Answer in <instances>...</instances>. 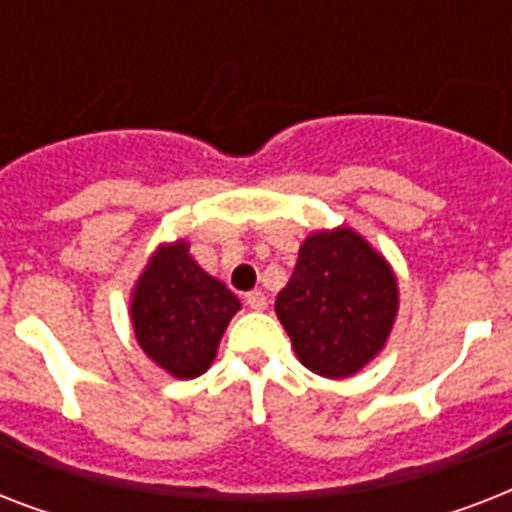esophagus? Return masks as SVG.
Segmentation results:
<instances>
[{
	"instance_id": "esophagus-1",
	"label": "esophagus",
	"mask_w": 512,
	"mask_h": 512,
	"mask_svg": "<svg viewBox=\"0 0 512 512\" xmlns=\"http://www.w3.org/2000/svg\"><path fill=\"white\" fill-rule=\"evenodd\" d=\"M247 305L252 311H265V308H268V297H265V292L255 289V292H249L247 295Z\"/></svg>"
}]
</instances>
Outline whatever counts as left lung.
Instances as JSON below:
<instances>
[{
    "label": "left lung",
    "mask_w": 512,
    "mask_h": 512,
    "mask_svg": "<svg viewBox=\"0 0 512 512\" xmlns=\"http://www.w3.org/2000/svg\"><path fill=\"white\" fill-rule=\"evenodd\" d=\"M398 281L388 260L350 228L311 233L300 247L276 316L297 358L321 377H350L388 340Z\"/></svg>",
    "instance_id": "1"
}]
</instances>
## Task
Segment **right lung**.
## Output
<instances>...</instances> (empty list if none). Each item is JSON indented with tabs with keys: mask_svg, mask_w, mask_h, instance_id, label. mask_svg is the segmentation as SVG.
Returning <instances> with one entry per match:
<instances>
[{
	"mask_svg": "<svg viewBox=\"0 0 512 512\" xmlns=\"http://www.w3.org/2000/svg\"><path fill=\"white\" fill-rule=\"evenodd\" d=\"M239 297L188 255V244H164L132 289V329L140 348L177 380H193L215 361Z\"/></svg>",
	"mask_w": 512,
	"mask_h": 512,
	"instance_id": "add662e5",
	"label": "right lung"
}]
</instances>
